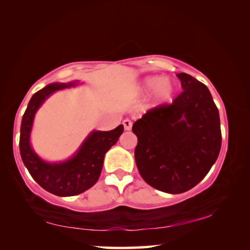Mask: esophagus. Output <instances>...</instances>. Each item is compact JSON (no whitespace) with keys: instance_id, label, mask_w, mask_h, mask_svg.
I'll return each instance as SVG.
<instances>
[{"instance_id":"esophagus-1","label":"esophagus","mask_w":250,"mask_h":250,"mask_svg":"<svg viewBox=\"0 0 250 250\" xmlns=\"http://www.w3.org/2000/svg\"><path fill=\"white\" fill-rule=\"evenodd\" d=\"M122 125H124L125 131H129V130H131L132 128V122L128 120V119H125V120L122 121Z\"/></svg>"}]
</instances>
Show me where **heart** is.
Segmentation results:
<instances>
[{
  "label": "heart",
  "mask_w": 250,
  "mask_h": 250,
  "mask_svg": "<svg viewBox=\"0 0 250 250\" xmlns=\"http://www.w3.org/2000/svg\"><path fill=\"white\" fill-rule=\"evenodd\" d=\"M138 86L141 92H149L154 90V99L160 104L171 100L175 93V85L171 80L159 77V75H150V77L144 78Z\"/></svg>",
  "instance_id": "obj_1"
}]
</instances>
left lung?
I'll return each mask as SVG.
<instances>
[{
  "mask_svg": "<svg viewBox=\"0 0 250 250\" xmlns=\"http://www.w3.org/2000/svg\"><path fill=\"white\" fill-rule=\"evenodd\" d=\"M177 77L182 92L172 104L148 111L132 125L141 177L168 193H182L199 184L221 146L219 112L210 91L187 73Z\"/></svg>",
  "mask_w": 250,
  "mask_h": 250,
  "instance_id": "1",
  "label": "left lung"
}]
</instances>
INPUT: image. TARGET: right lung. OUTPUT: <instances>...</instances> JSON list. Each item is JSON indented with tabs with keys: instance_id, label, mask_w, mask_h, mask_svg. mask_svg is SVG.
I'll return each instance as SVG.
<instances>
[{
	"instance_id": "add662e5",
	"label": "right lung",
	"mask_w": 250,
	"mask_h": 250,
	"mask_svg": "<svg viewBox=\"0 0 250 250\" xmlns=\"http://www.w3.org/2000/svg\"><path fill=\"white\" fill-rule=\"evenodd\" d=\"M80 84L74 80L66 83H50L34 93L23 114L20 131V153L22 161L33 179L46 191L55 196L70 197L92 187L100 177L105 153L117 144L124 132L120 125L110 131L92 130L69 159L50 162L42 159L31 144L35 114L54 92Z\"/></svg>"
}]
</instances>
